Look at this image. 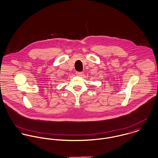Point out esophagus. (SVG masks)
I'll return each instance as SVG.
<instances>
[{
	"label": "esophagus",
	"instance_id": "34e87169",
	"mask_svg": "<svg viewBox=\"0 0 158 158\" xmlns=\"http://www.w3.org/2000/svg\"><path fill=\"white\" fill-rule=\"evenodd\" d=\"M76 75H77V76H81L83 75V72H76Z\"/></svg>",
	"mask_w": 158,
	"mask_h": 158
}]
</instances>
